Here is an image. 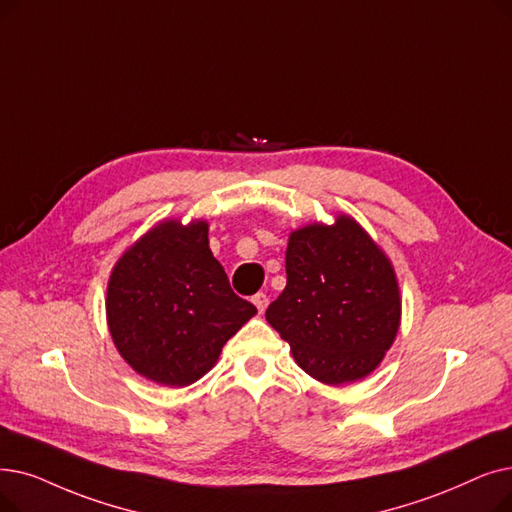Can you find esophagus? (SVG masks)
<instances>
[{
    "mask_svg": "<svg viewBox=\"0 0 512 512\" xmlns=\"http://www.w3.org/2000/svg\"><path fill=\"white\" fill-rule=\"evenodd\" d=\"M253 305L259 309V314H263L265 307H268V295H265V293L253 295Z\"/></svg>",
    "mask_w": 512,
    "mask_h": 512,
    "instance_id": "obj_1",
    "label": "esophagus"
}]
</instances>
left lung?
I'll use <instances>...</instances> for the list:
<instances>
[{"label":"left lung","instance_id":"left-lung-1","mask_svg":"<svg viewBox=\"0 0 512 512\" xmlns=\"http://www.w3.org/2000/svg\"><path fill=\"white\" fill-rule=\"evenodd\" d=\"M265 320L316 381L343 385L385 358L402 320L393 265L349 215L288 236L286 288Z\"/></svg>","mask_w":512,"mask_h":512}]
</instances>
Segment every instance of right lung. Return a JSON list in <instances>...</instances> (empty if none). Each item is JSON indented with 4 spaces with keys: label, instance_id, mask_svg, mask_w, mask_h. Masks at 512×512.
<instances>
[{
    "label": "right lung",
    "instance_id": "right-lung-1",
    "mask_svg": "<svg viewBox=\"0 0 512 512\" xmlns=\"http://www.w3.org/2000/svg\"><path fill=\"white\" fill-rule=\"evenodd\" d=\"M255 314L213 257L203 219L150 228L115 263L106 288L108 330L121 358L167 387L201 379Z\"/></svg>",
    "mask_w": 512,
    "mask_h": 512
}]
</instances>
